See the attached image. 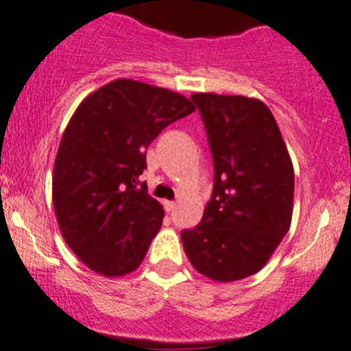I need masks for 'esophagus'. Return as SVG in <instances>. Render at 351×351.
I'll return each instance as SVG.
<instances>
[{
  "instance_id": "obj_1",
  "label": "esophagus",
  "mask_w": 351,
  "mask_h": 351,
  "mask_svg": "<svg viewBox=\"0 0 351 351\" xmlns=\"http://www.w3.org/2000/svg\"><path fill=\"white\" fill-rule=\"evenodd\" d=\"M163 205H165L167 212H173V210H176V203L173 202H167L165 199V202H163Z\"/></svg>"
}]
</instances>
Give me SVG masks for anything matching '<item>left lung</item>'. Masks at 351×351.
<instances>
[{
    "instance_id": "obj_1",
    "label": "left lung",
    "mask_w": 351,
    "mask_h": 351,
    "mask_svg": "<svg viewBox=\"0 0 351 351\" xmlns=\"http://www.w3.org/2000/svg\"><path fill=\"white\" fill-rule=\"evenodd\" d=\"M213 156V193L195 229L181 232L191 265L232 282L258 272L289 231L295 170L263 101L195 93Z\"/></svg>"
}]
</instances>
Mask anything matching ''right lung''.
Here are the masks:
<instances>
[{
  "label": "right lung",
  "mask_w": 351,
  "mask_h": 351,
  "mask_svg": "<svg viewBox=\"0 0 351 351\" xmlns=\"http://www.w3.org/2000/svg\"><path fill=\"white\" fill-rule=\"evenodd\" d=\"M195 110L179 93L117 79L86 96L69 120L53 206L69 248L99 276L120 278L141 265L163 220L162 205L139 182L146 148Z\"/></svg>",
  "instance_id": "right-lung-1"
}]
</instances>
